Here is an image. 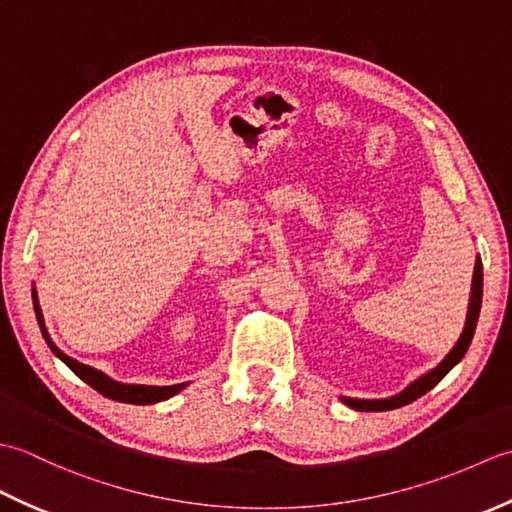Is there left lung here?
<instances>
[{
    "mask_svg": "<svg viewBox=\"0 0 512 512\" xmlns=\"http://www.w3.org/2000/svg\"><path fill=\"white\" fill-rule=\"evenodd\" d=\"M480 308H482V259H475V270H473V284H471V299H469V314H466V323L464 330L460 334L458 343L453 345V350L444 356V361L433 367L431 372H427L424 376H420L418 380H413L409 387H405L400 394L391 396V398H383V400H361V398H341L347 407H352L356 411H389V409H398L402 405H409L416 398L427 394L429 389L436 387L440 380L447 376L451 369L458 365L466 350H469L471 339L475 334V325H477V317H480Z\"/></svg>",
    "mask_w": 512,
    "mask_h": 512,
    "instance_id": "8db88e82",
    "label": "left lung"
}]
</instances>
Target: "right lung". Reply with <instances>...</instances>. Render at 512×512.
Listing matches in <instances>:
<instances>
[{"instance_id":"right-lung-1","label":"right lung","mask_w":512,"mask_h":512,"mask_svg":"<svg viewBox=\"0 0 512 512\" xmlns=\"http://www.w3.org/2000/svg\"><path fill=\"white\" fill-rule=\"evenodd\" d=\"M32 303H35V314H37V323L41 328V334L43 339H46L50 350L57 354L61 361L68 365L72 372L79 376L81 380H85L90 387H94L99 394H103L105 398H112V400H118V402H132V405H154V402H160V400H167L171 396H176L180 389L187 387V383H180V385H169V387H151V385H123V383H116V380H112L110 376H105L103 372H99V369L94 367H88L83 365L79 361H74V358L65 356L57 345H54L50 341V334L46 330V323H43V314H41V308H39V299H37V292L32 290Z\"/></svg>"}]
</instances>
